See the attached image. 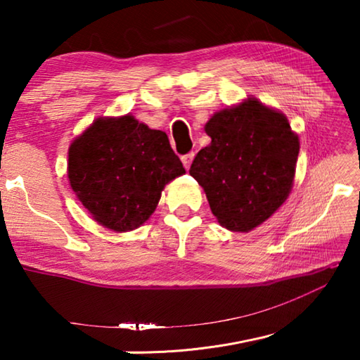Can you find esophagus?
<instances>
[{"mask_svg": "<svg viewBox=\"0 0 360 360\" xmlns=\"http://www.w3.org/2000/svg\"><path fill=\"white\" fill-rule=\"evenodd\" d=\"M193 157H195V154H193V152H188V154H186V155H182V163H184V167H186V169H188V168H191V165H192V160H193Z\"/></svg>", "mask_w": 360, "mask_h": 360, "instance_id": "34e87169", "label": "esophagus"}]
</instances>
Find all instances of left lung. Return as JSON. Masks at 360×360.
Instances as JSON below:
<instances>
[{"label":"left lung","mask_w":360,"mask_h":360,"mask_svg":"<svg viewBox=\"0 0 360 360\" xmlns=\"http://www.w3.org/2000/svg\"><path fill=\"white\" fill-rule=\"evenodd\" d=\"M205 131L211 144L198 152L188 173L203 187L222 227L255 229L289 197L298 136L283 112L255 98L216 112Z\"/></svg>","instance_id":"1"}]
</instances>
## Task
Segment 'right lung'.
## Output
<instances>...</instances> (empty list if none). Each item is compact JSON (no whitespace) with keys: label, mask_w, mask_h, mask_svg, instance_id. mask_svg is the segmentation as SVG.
Listing matches in <instances>:
<instances>
[{"label":"right lung","mask_w":360,"mask_h":360,"mask_svg":"<svg viewBox=\"0 0 360 360\" xmlns=\"http://www.w3.org/2000/svg\"><path fill=\"white\" fill-rule=\"evenodd\" d=\"M184 173L167 133L130 114L98 117L68 150L71 188L90 216L114 231L143 225L163 187Z\"/></svg>","instance_id":"add662e5"}]
</instances>
